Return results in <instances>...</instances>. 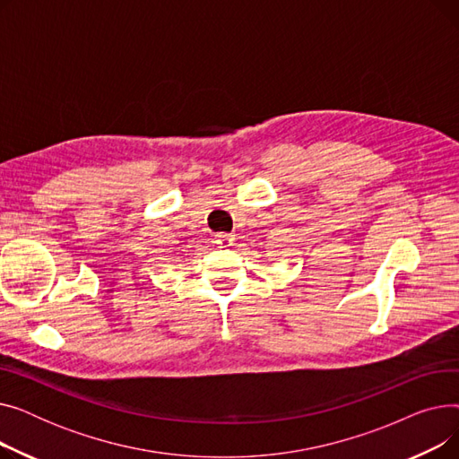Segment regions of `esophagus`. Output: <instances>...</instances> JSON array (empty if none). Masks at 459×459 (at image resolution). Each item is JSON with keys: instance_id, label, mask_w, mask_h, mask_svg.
<instances>
[{"instance_id": "34e87169", "label": "esophagus", "mask_w": 459, "mask_h": 459, "mask_svg": "<svg viewBox=\"0 0 459 459\" xmlns=\"http://www.w3.org/2000/svg\"><path fill=\"white\" fill-rule=\"evenodd\" d=\"M213 239H215V244H220L221 247H227V246H232V242H234V234H229V232H217V234L213 236Z\"/></svg>"}]
</instances>
